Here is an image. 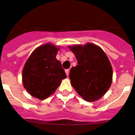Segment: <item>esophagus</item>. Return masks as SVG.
<instances>
[{"label": "esophagus", "mask_w": 135, "mask_h": 135, "mask_svg": "<svg viewBox=\"0 0 135 135\" xmlns=\"http://www.w3.org/2000/svg\"><path fill=\"white\" fill-rule=\"evenodd\" d=\"M65 72L66 74V75H67V76H69V69H66Z\"/></svg>", "instance_id": "esophagus-1"}]
</instances>
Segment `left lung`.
<instances>
[{
	"mask_svg": "<svg viewBox=\"0 0 135 135\" xmlns=\"http://www.w3.org/2000/svg\"><path fill=\"white\" fill-rule=\"evenodd\" d=\"M69 49L78 60V65L70 71L72 86L85 100H97L107 92L112 82V67L107 55L92 43Z\"/></svg>",
	"mask_w": 135,
	"mask_h": 135,
	"instance_id": "8db88e82",
	"label": "left lung"
}]
</instances>
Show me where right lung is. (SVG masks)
Listing matches in <instances>:
<instances>
[{
	"label": "right lung",
	"mask_w": 135,
	"mask_h": 135,
	"mask_svg": "<svg viewBox=\"0 0 135 135\" xmlns=\"http://www.w3.org/2000/svg\"><path fill=\"white\" fill-rule=\"evenodd\" d=\"M59 48L45 44L36 49L27 59L22 71L23 85L31 96L47 98L66 78L61 62L56 59Z\"/></svg>",
	"instance_id": "add662e5"
}]
</instances>
